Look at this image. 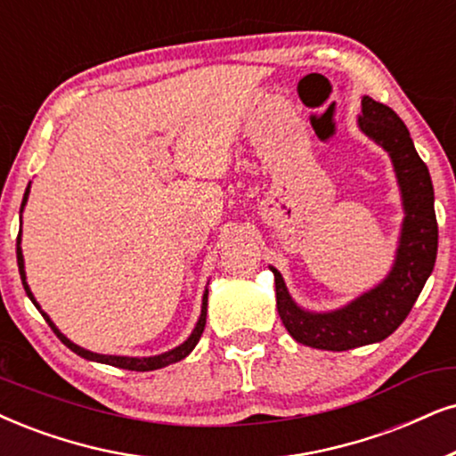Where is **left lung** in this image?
<instances>
[{
	"mask_svg": "<svg viewBox=\"0 0 456 456\" xmlns=\"http://www.w3.org/2000/svg\"><path fill=\"white\" fill-rule=\"evenodd\" d=\"M357 124L394 161L404 206L400 246L394 267L381 284L345 307L326 314H314L298 307L288 295L280 271L271 267L275 275L278 314L286 330L297 343L314 349L347 351L387 338L411 314L436 265L437 221L434 185L428 166L414 149L411 132L394 109L372 101L370 96L362 99V115Z\"/></svg>",
	"mask_w": 456,
	"mask_h": 456,
	"instance_id": "1",
	"label": "left lung"
}]
</instances>
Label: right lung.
<instances>
[{"label": "right lung", "instance_id": "obj_1", "mask_svg": "<svg viewBox=\"0 0 456 456\" xmlns=\"http://www.w3.org/2000/svg\"><path fill=\"white\" fill-rule=\"evenodd\" d=\"M28 187H31V183H28ZM28 187L25 191V198H22V206H20V212L25 208L27 204V198H28ZM16 261H19V271H20V280H22V286H25V292L27 297L31 298L33 305L39 309V314L44 315V320L48 322V326L54 330L56 337L61 338L62 343L67 345L69 349L73 351V354L86 357V360H92V362H101V364H109V366H118V368H124V370H136V372H147V370H158V368H164V366H170L175 364V362H181L183 357H187L191 354L195 345H198L201 332H204V326H206V311H208V290L204 292V298H201V314H200V320L198 324H195L191 337L187 338L185 343L178 345V347L166 351V354H159V355H151V357H126V355H102V354H94V351H88L84 347H79V345H75L69 341V338L62 334L59 328L54 326V322L48 318V314H44L42 307H39L36 297H33L31 288L27 284V275H25V258H22V248H20V232H19V240H16Z\"/></svg>", "mask_w": 456, "mask_h": 456}]
</instances>
